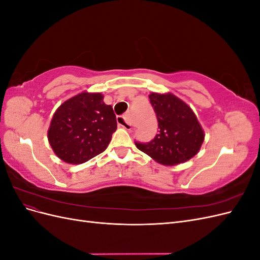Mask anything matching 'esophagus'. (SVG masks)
<instances>
[{
	"mask_svg": "<svg viewBox=\"0 0 260 260\" xmlns=\"http://www.w3.org/2000/svg\"><path fill=\"white\" fill-rule=\"evenodd\" d=\"M117 123H118V125H120V127H122L125 130H131V128H132V125L128 122V119L125 116H118Z\"/></svg>",
	"mask_w": 260,
	"mask_h": 260,
	"instance_id": "obj_1",
	"label": "esophagus"
}]
</instances>
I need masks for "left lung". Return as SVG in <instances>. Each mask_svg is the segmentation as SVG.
Returning a JSON list of instances; mask_svg holds the SVG:
<instances>
[{"mask_svg": "<svg viewBox=\"0 0 260 260\" xmlns=\"http://www.w3.org/2000/svg\"><path fill=\"white\" fill-rule=\"evenodd\" d=\"M148 98L156 113L159 131L151 142H136L137 147L165 166L190 160L200 152L205 139L192 108L170 92H153Z\"/></svg>", "mask_w": 260, "mask_h": 260, "instance_id": "obj_1", "label": "left lung"}]
</instances>
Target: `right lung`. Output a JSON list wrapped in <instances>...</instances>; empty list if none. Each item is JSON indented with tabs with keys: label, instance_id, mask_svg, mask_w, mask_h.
Returning a JSON list of instances; mask_svg holds the SVG:
<instances>
[{
	"label": "right lung",
	"instance_id": "1",
	"mask_svg": "<svg viewBox=\"0 0 260 260\" xmlns=\"http://www.w3.org/2000/svg\"><path fill=\"white\" fill-rule=\"evenodd\" d=\"M102 93L81 92L55 111L48 131L49 143L59 159L83 164L104 152L117 129L111 105Z\"/></svg>",
	"mask_w": 260,
	"mask_h": 260
}]
</instances>
